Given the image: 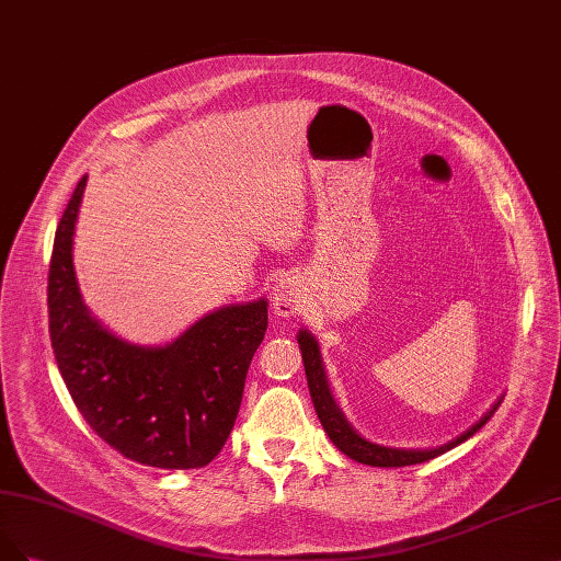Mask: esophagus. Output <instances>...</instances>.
Listing matches in <instances>:
<instances>
[{
	"label": "esophagus",
	"mask_w": 561,
	"mask_h": 561,
	"mask_svg": "<svg viewBox=\"0 0 561 561\" xmlns=\"http://www.w3.org/2000/svg\"><path fill=\"white\" fill-rule=\"evenodd\" d=\"M274 313L278 318H293L299 313L304 293H301V283L295 276H283L276 287H274Z\"/></svg>",
	"instance_id": "34e87169"
}]
</instances>
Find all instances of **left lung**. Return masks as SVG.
<instances>
[{
	"label": "left lung",
	"instance_id": "obj_1",
	"mask_svg": "<svg viewBox=\"0 0 561 561\" xmlns=\"http://www.w3.org/2000/svg\"><path fill=\"white\" fill-rule=\"evenodd\" d=\"M299 341V351H301V359H304V369H306V380H308V392H311L313 405H316V413L318 420L322 424V430L327 432V436L332 438L334 446L347 455L351 459L359 461V465H369V467H411V465H422V461H430L443 453H448L450 448L459 446V443H465L467 438H471L482 424H485L494 411L499 409V403L504 399H496L492 409L482 415L476 424L459 434L457 438L443 443L438 448H390V446H378V443H371L362 438L355 430L353 424L345 420L343 411L336 405L334 397H332V388H330V380H327V371H324V364H322V355H320V345L316 341V336L306 330H299L297 334Z\"/></svg>",
	"mask_w": 561,
	"mask_h": 561
}]
</instances>
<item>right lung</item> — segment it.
Listing matches in <instances>:
<instances>
[{
    "mask_svg": "<svg viewBox=\"0 0 561 561\" xmlns=\"http://www.w3.org/2000/svg\"><path fill=\"white\" fill-rule=\"evenodd\" d=\"M85 183L88 176L57 225L48 272L57 369L94 434L123 457L158 469H202L237 422L268 301L222 306L164 345L115 336L88 311L76 280L73 231Z\"/></svg>",
    "mask_w": 561,
    "mask_h": 561,
    "instance_id": "add662e5",
    "label": "right lung"
}]
</instances>
